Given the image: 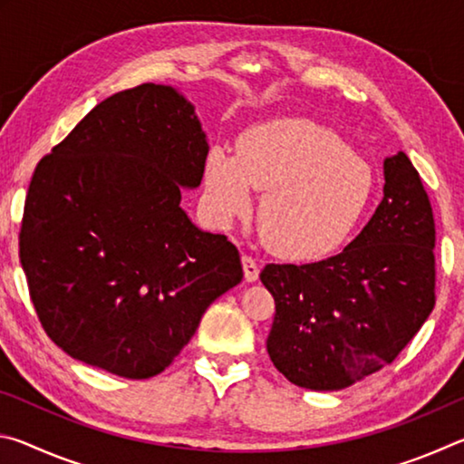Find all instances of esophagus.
Returning a JSON list of instances; mask_svg holds the SVG:
<instances>
[{"label": "esophagus", "instance_id": "obj_1", "mask_svg": "<svg viewBox=\"0 0 464 464\" xmlns=\"http://www.w3.org/2000/svg\"><path fill=\"white\" fill-rule=\"evenodd\" d=\"M241 264H243V274H246L247 282H256L260 278V266L251 256H241Z\"/></svg>", "mask_w": 464, "mask_h": 464}]
</instances>
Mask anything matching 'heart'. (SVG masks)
<instances>
[{
  "mask_svg": "<svg viewBox=\"0 0 464 464\" xmlns=\"http://www.w3.org/2000/svg\"><path fill=\"white\" fill-rule=\"evenodd\" d=\"M204 184L223 223L249 215L251 188L266 192L257 213L266 246L288 260L311 262L334 254L356 229L374 179L334 130L280 119L243 132L237 157L210 149Z\"/></svg>",
  "mask_w": 464,
  "mask_h": 464,
  "instance_id": "1",
  "label": "heart"
}]
</instances>
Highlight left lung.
Returning <instances> with one entry per match:
<instances>
[{"label": "left lung", "instance_id": "obj_1", "mask_svg": "<svg viewBox=\"0 0 464 464\" xmlns=\"http://www.w3.org/2000/svg\"><path fill=\"white\" fill-rule=\"evenodd\" d=\"M382 169V200L342 254L260 274L276 303L266 348L298 387L340 391L381 371L436 304V227L421 178L403 151Z\"/></svg>", "mask_w": 464, "mask_h": 464}]
</instances>
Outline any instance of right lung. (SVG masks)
I'll list each match as a JSON object with an SVG mask.
<instances>
[{"instance_id":"obj_1","label":"right lung","mask_w":464,"mask_h":464,"mask_svg":"<svg viewBox=\"0 0 464 464\" xmlns=\"http://www.w3.org/2000/svg\"><path fill=\"white\" fill-rule=\"evenodd\" d=\"M207 155L190 102L143 83L100 102L38 161L20 262L46 335L69 356L124 379L160 374L239 285L237 247L179 207Z\"/></svg>"}]
</instances>
